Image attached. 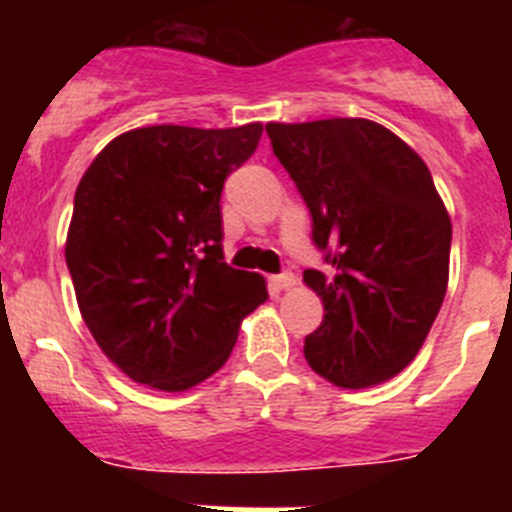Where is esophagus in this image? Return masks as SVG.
Listing matches in <instances>:
<instances>
[{
	"mask_svg": "<svg viewBox=\"0 0 512 512\" xmlns=\"http://www.w3.org/2000/svg\"><path fill=\"white\" fill-rule=\"evenodd\" d=\"M269 284L274 289H292L297 284V277L292 271H284V274H277V277H271Z\"/></svg>",
	"mask_w": 512,
	"mask_h": 512,
	"instance_id": "esophagus-1",
	"label": "esophagus"
}]
</instances>
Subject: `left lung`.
I'll return each instance as SVG.
<instances>
[{"label": "left lung", "mask_w": 512, "mask_h": 512, "mask_svg": "<svg viewBox=\"0 0 512 512\" xmlns=\"http://www.w3.org/2000/svg\"><path fill=\"white\" fill-rule=\"evenodd\" d=\"M266 133L325 261L302 274L325 310L307 364L348 390L387 382L415 359L449 284L451 220L431 171L364 117L269 122Z\"/></svg>", "instance_id": "8db88e82"}]
</instances>
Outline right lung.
I'll use <instances>...</instances> for the list:
<instances>
[{
	"label": "right lung",
	"instance_id": "add662e5",
	"mask_svg": "<svg viewBox=\"0 0 512 512\" xmlns=\"http://www.w3.org/2000/svg\"><path fill=\"white\" fill-rule=\"evenodd\" d=\"M261 122L151 125L102 148L74 197L66 264L81 318L133 382L184 392L228 361L264 277L223 256L220 194Z\"/></svg>",
	"mask_w": 512,
	"mask_h": 512
}]
</instances>
